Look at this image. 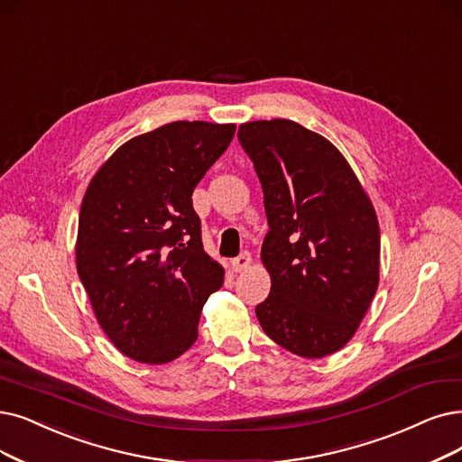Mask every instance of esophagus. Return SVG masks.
I'll return each mask as SVG.
<instances>
[{
	"mask_svg": "<svg viewBox=\"0 0 462 462\" xmlns=\"http://www.w3.org/2000/svg\"><path fill=\"white\" fill-rule=\"evenodd\" d=\"M252 265V255L248 252H243L241 255H236L235 260L231 262V269L235 273H241V271H246L248 267Z\"/></svg>",
	"mask_w": 462,
	"mask_h": 462,
	"instance_id": "esophagus-1",
	"label": "esophagus"
}]
</instances>
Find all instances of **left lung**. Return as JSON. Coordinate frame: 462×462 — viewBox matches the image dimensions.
I'll use <instances>...</instances> for the list:
<instances>
[{"label": "left lung", "instance_id": "8db88e82", "mask_svg": "<svg viewBox=\"0 0 462 462\" xmlns=\"http://www.w3.org/2000/svg\"><path fill=\"white\" fill-rule=\"evenodd\" d=\"M238 140L269 221L262 262L271 293L255 307L257 320L293 355H334L356 334L379 286L372 200L337 147L300 123L250 121Z\"/></svg>", "mask_w": 462, "mask_h": 462}]
</instances>
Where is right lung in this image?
I'll return each instance as SVG.
<instances>
[{
  "label": "right lung",
  "mask_w": 462,
  "mask_h": 462,
  "mask_svg": "<svg viewBox=\"0 0 462 462\" xmlns=\"http://www.w3.org/2000/svg\"><path fill=\"white\" fill-rule=\"evenodd\" d=\"M233 134V123L162 125L125 142L88 183L76 265L100 328L128 358L181 356L224 284V267L202 248L191 195Z\"/></svg>",
  "instance_id": "1"
}]
</instances>
